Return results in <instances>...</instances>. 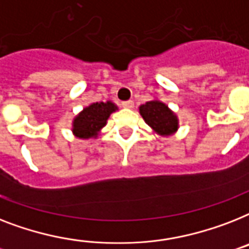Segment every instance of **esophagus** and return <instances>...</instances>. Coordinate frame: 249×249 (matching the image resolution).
<instances>
[{
  "label": "esophagus",
  "mask_w": 249,
  "mask_h": 249,
  "mask_svg": "<svg viewBox=\"0 0 249 249\" xmlns=\"http://www.w3.org/2000/svg\"><path fill=\"white\" fill-rule=\"evenodd\" d=\"M121 106L125 107V108H133L134 107V102L133 101H124V102H121Z\"/></svg>",
  "instance_id": "esophagus-1"
}]
</instances>
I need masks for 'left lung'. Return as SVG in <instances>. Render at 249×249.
Segmentation results:
<instances>
[{"label":"left lung","instance_id":"left-lung-1","mask_svg":"<svg viewBox=\"0 0 249 249\" xmlns=\"http://www.w3.org/2000/svg\"><path fill=\"white\" fill-rule=\"evenodd\" d=\"M144 121L161 135H170L178 129V119L173 111L160 101H149L139 107Z\"/></svg>","mask_w":249,"mask_h":249}]
</instances>
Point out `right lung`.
Wrapping results in <instances>:
<instances>
[{
  "label": "right lung",
  "instance_id": "1",
  "mask_svg": "<svg viewBox=\"0 0 249 249\" xmlns=\"http://www.w3.org/2000/svg\"><path fill=\"white\" fill-rule=\"evenodd\" d=\"M118 107L112 102H96L86 107L80 114L74 119L72 131L79 138L88 139L97 137V133L106 125V121Z\"/></svg>",
  "mask_w": 249,
  "mask_h": 249
}]
</instances>
